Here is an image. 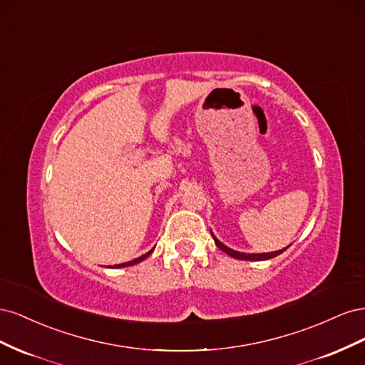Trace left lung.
Here are the masks:
<instances>
[{"label":"left lung","instance_id":"obj_1","mask_svg":"<svg viewBox=\"0 0 365 365\" xmlns=\"http://www.w3.org/2000/svg\"><path fill=\"white\" fill-rule=\"evenodd\" d=\"M213 239H215V244L219 250H222L224 252H227L228 256L235 257V259H239V260H268V259H272L275 256H279V254H282L284 250H288V247L283 248V250H279V251H272V252H240V251H236V250H231L228 248L227 245H224L222 242H220L213 233H212Z\"/></svg>","mask_w":365,"mask_h":365}]
</instances>
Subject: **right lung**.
Returning <instances> with one entry per match:
<instances>
[{"instance_id":"obj_1","label":"right lung","mask_w":365,"mask_h":365,"mask_svg":"<svg viewBox=\"0 0 365 365\" xmlns=\"http://www.w3.org/2000/svg\"><path fill=\"white\" fill-rule=\"evenodd\" d=\"M152 251H153V248H152L150 251H148L146 254H143V256H140V257L134 259V260H130V262H125V263H120V264H114V267H111V268H125V267H132V264H135V263H140L141 260H145L146 257H149V256H150V254H152Z\"/></svg>"}]
</instances>
